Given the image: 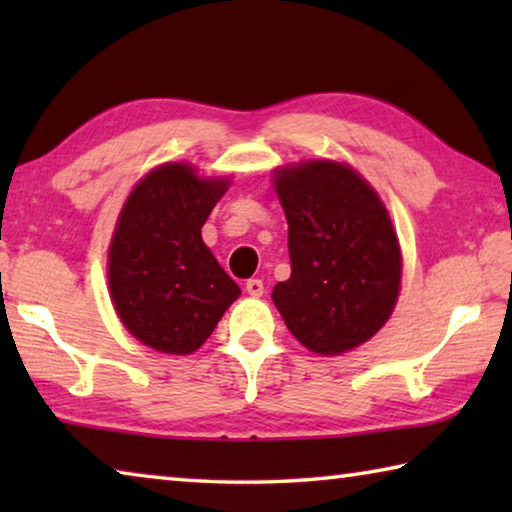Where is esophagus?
I'll return each mask as SVG.
<instances>
[{"mask_svg":"<svg viewBox=\"0 0 512 512\" xmlns=\"http://www.w3.org/2000/svg\"><path fill=\"white\" fill-rule=\"evenodd\" d=\"M246 291L250 293V296H255V298L264 296V282L257 280V277H253V280L246 282Z\"/></svg>","mask_w":512,"mask_h":512,"instance_id":"34e87169","label":"esophagus"}]
</instances>
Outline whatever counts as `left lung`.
I'll return each instance as SVG.
<instances>
[{
  "label": "left lung",
  "instance_id": "left-lung-1",
  "mask_svg": "<svg viewBox=\"0 0 512 512\" xmlns=\"http://www.w3.org/2000/svg\"><path fill=\"white\" fill-rule=\"evenodd\" d=\"M289 223L291 277L273 302L289 332L318 354L375 336L400 296L402 255L391 216L350 164L309 160L273 176Z\"/></svg>",
  "mask_w": 512,
  "mask_h": 512
}]
</instances>
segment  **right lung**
Returning a JSON list of instances; mask_svg holds the SVG:
<instances>
[{
  "instance_id": "add662e5",
  "label": "right lung",
  "mask_w": 512,
  "mask_h": 512,
  "mask_svg": "<svg viewBox=\"0 0 512 512\" xmlns=\"http://www.w3.org/2000/svg\"><path fill=\"white\" fill-rule=\"evenodd\" d=\"M167 162L126 198L108 253L110 296L137 341L164 354H192L232 302L237 282L203 244L201 228L228 189Z\"/></svg>"
}]
</instances>
